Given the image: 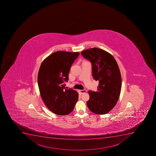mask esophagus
Masks as SVG:
<instances>
[{
  "mask_svg": "<svg viewBox=\"0 0 156 156\" xmlns=\"http://www.w3.org/2000/svg\"><path fill=\"white\" fill-rule=\"evenodd\" d=\"M81 94H84L86 93V92H87V90H79Z\"/></svg>",
  "mask_w": 156,
  "mask_h": 156,
  "instance_id": "34e87169",
  "label": "esophagus"
}]
</instances>
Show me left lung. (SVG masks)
Instances as JSON below:
<instances>
[{"instance_id": "left-lung-1", "label": "left lung", "mask_w": 156, "mask_h": 156, "mask_svg": "<svg viewBox=\"0 0 156 156\" xmlns=\"http://www.w3.org/2000/svg\"><path fill=\"white\" fill-rule=\"evenodd\" d=\"M81 54L92 63L93 76L99 82L96 92H88L87 107L94 113L105 114L116 105L120 95L122 80L118 64L112 54L100 48L85 50Z\"/></svg>"}]
</instances>
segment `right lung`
<instances>
[{"instance_id":"1","label":"right lung","mask_w":156,"mask_h":156,"mask_svg":"<svg viewBox=\"0 0 156 156\" xmlns=\"http://www.w3.org/2000/svg\"><path fill=\"white\" fill-rule=\"evenodd\" d=\"M80 53L57 51L42 61L38 74L40 93L47 107L53 113L66 115L73 111L79 98L77 91L65 89L64 82Z\"/></svg>"}]
</instances>
